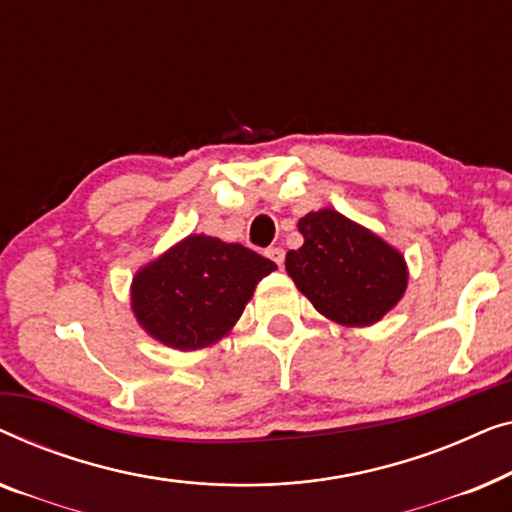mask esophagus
<instances>
[{"instance_id":"obj_1","label":"esophagus","mask_w":512,"mask_h":512,"mask_svg":"<svg viewBox=\"0 0 512 512\" xmlns=\"http://www.w3.org/2000/svg\"><path fill=\"white\" fill-rule=\"evenodd\" d=\"M266 257L273 259V262H276L278 266H283V262H285V250H283V248H269V250H266Z\"/></svg>"}]
</instances>
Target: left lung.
<instances>
[{"label": "left lung", "instance_id": "left-lung-1", "mask_svg": "<svg viewBox=\"0 0 512 512\" xmlns=\"http://www.w3.org/2000/svg\"><path fill=\"white\" fill-rule=\"evenodd\" d=\"M304 246L285 255L287 276L315 311L341 327H371L399 304L408 266L397 248L334 208L297 222Z\"/></svg>", "mask_w": 512, "mask_h": 512}]
</instances>
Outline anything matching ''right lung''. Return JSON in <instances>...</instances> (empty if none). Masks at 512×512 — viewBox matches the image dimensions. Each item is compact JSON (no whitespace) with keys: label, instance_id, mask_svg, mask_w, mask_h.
I'll use <instances>...</instances> for the list:
<instances>
[{"label":"right lung","instance_id":"obj_1","mask_svg":"<svg viewBox=\"0 0 512 512\" xmlns=\"http://www.w3.org/2000/svg\"><path fill=\"white\" fill-rule=\"evenodd\" d=\"M278 266L241 243L190 234L134 273L139 327L174 350H201L234 329L259 280Z\"/></svg>","mask_w":512,"mask_h":512}]
</instances>
